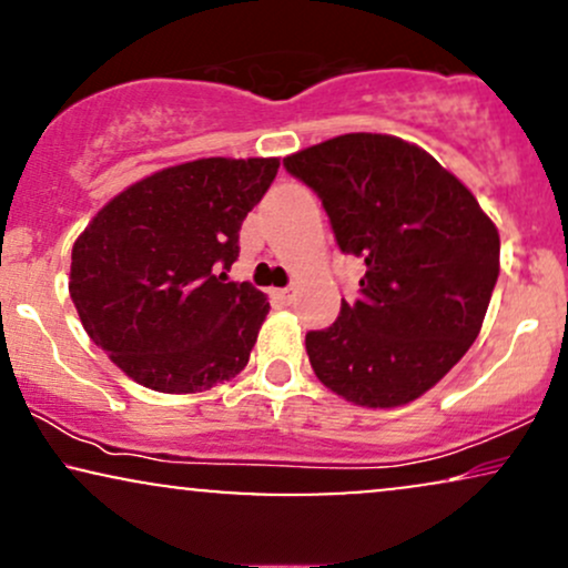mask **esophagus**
Wrapping results in <instances>:
<instances>
[{"label":"esophagus","instance_id":"obj_1","mask_svg":"<svg viewBox=\"0 0 568 568\" xmlns=\"http://www.w3.org/2000/svg\"><path fill=\"white\" fill-rule=\"evenodd\" d=\"M275 298H280L283 304H291L293 298H296V288H277L275 291Z\"/></svg>","mask_w":568,"mask_h":568}]
</instances>
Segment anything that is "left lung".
Here are the masks:
<instances>
[{
	"mask_svg": "<svg viewBox=\"0 0 568 568\" xmlns=\"http://www.w3.org/2000/svg\"><path fill=\"white\" fill-rule=\"evenodd\" d=\"M283 165L323 200L342 253L366 262L361 298L306 334L312 371L355 406H406L478 338L497 226L433 154L395 135H336Z\"/></svg>",
	"mask_w": 568,
	"mask_h": 568,
	"instance_id": "left-lung-1",
	"label": "left lung"
}]
</instances>
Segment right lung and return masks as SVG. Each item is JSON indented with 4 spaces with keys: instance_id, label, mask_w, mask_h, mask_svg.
Returning a JSON list of instances; mask_svg holds the SVG:
<instances>
[{
    "instance_id": "right-lung-1",
    "label": "right lung",
    "mask_w": 568,
    "mask_h": 568,
    "mask_svg": "<svg viewBox=\"0 0 568 568\" xmlns=\"http://www.w3.org/2000/svg\"><path fill=\"white\" fill-rule=\"evenodd\" d=\"M277 158L165 168L109 200L71 247L69 293L88 336L133 382L202 393L247 366L270 302L226 277L240 226Z\"/></svg>"
}]
</instances>
